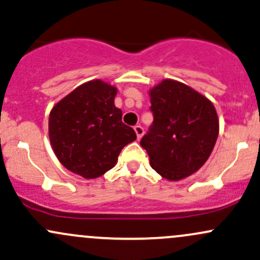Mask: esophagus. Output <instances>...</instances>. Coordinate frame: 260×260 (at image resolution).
Here are the masks:
<instances>
[{"instance_id":"esophagus-1","label":"esophagus","mask_w":260,"mask_h":260,"mask_svg":"<svg viewBox=\"0 0 260 260\" xmlns=\"http://www.w3.org/2000/svg\"><path fill=\"white\" fill-rule=\"evenodd\" d=\"M134 130H135V134H136V138H138V140H140L142 138V135H144V129H142L141 125H136L135 127H134Z\"/></svg>"}]
</instances>
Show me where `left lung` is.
Wrapping results in <instances>:
<instances>
[{
	"instance_id": "left-lung-1",
	"label": "left lung",
	"mask_w": 260,
	"mask_h": 260,
	"mask_svg": "<svg viewBox=\"0 0 260 260\" xmlns=\"http://www.w3.org/2000/svg\"><path fill=\"white\" fill-rule=\"evenodd\" d=\"M153 122L140 145L167 181H181L208 160L219 133L211 100L189 85L164 79L149 90Z\"/></svg>"
}]
</instances>
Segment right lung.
<instances>
[{
	"label": "right lung",
	"instance_id": "obj_1",
	"mask_svg": "<svg viewBox=\"0 0 260 260\" xmlns=\"http://www.w3.org/2000/svg\"><path fill=\"white\" fill-rule=\"evenodd\" d=\"M118 89L100 79L77 86L49 113L48 136L59 162L86 180L100 177L118 162L122 147L136 140L114 104Z\"/></svg>",
	"mask_w": 260,
	"mask_h": 260
}]
</instances>
